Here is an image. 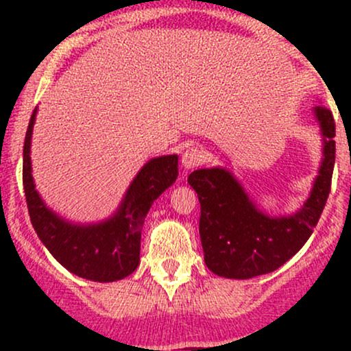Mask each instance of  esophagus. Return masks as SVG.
<instances>
[{"label": "esophagus", "instance_id": "esophagus-1", "mask_svg": "<svg viewBox=\"0 0 351 351\" xmlns=\"http://www.w3.org/2000/svg\"><path fill=\"white\" fill-rule=\"evenodd\" d=\"M203 162H204V155L199 147L188 148V150L181 155V163H183V167L188 168V170L199 167V165H203Z\"/></svg>", "mask_w": 351, "mask_h": 351}]
</instances>
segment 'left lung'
Returning a JSON list of instances; mask_svg holds the SVG:
<instances>
[{
    "instance_id": "1",
    "label": "left lung",
    "mask_w": 351,
    "mask_h": 351,
    "mask_svg": "<svg viewBox=\"0 0 351 351\" xmlns=\"http://www.w3.org/2000/svg\"><path fill=\"white\" fill-rule=\"evenodd\" d=\"M324 134V160L308 199L289 217H269L252 204L223 168L196 170L188 183L201 204L199 237L209 271L228 279H251L280 267L307 243L327 203L335 165V120L330 108H313Z\"/></svg>"
}]
</instances>
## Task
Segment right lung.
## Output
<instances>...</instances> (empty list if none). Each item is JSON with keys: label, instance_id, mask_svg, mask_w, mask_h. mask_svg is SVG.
Listing matches in <instances>:
<instances>
[{"label": "right lung", "instance_id": "obj_1", "mask_svg": "<svg viewBox=\"0 0 351 351\" xmlns=\"http://www.w3.org/2000/svg\"><path fill=\"white\" fill-rule=\"evenodd\" d=\"M36 110L23 148V186L34 231L67 271L94 282H114L130 276L140 261V236L152 203L178 176V156L153 158L140 170L114 217L92 226H75L49 211L34 189L29 145Z\"/></svg>", "mask_w": 351, "mask_h": 351}]
</instances>
